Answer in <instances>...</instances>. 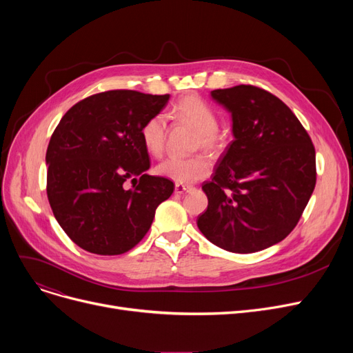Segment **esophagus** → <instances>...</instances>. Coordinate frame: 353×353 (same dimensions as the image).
Segmentation results:
<instances>
[{"instance_id":"obj_1","label":"esophagus","mask_w":353,"mask_h":353,"mask_svg":"<svg viewBox=\"0 0 353 353\" xmlns=\"http://www.w3.org/2000/svg\"><path fill=\"white\" fill-rule=\"evenodd\" d=\"M192 188L190 186H186V184H176L174 186V192L177 193V194H183V193H186V192H189Z\"/></svg>"}]
</instances>
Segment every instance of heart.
<instances>
[{
  "label": "heart",
  "mask_w": 353,
  "mask_h": 353,
  "mask_svg": "<svg viewBox=\"0 0 353 353\" xmlns=\"http://www.w3.org/2000/svg\"><path fill=\"white\" fill-rule=\"evenodd\" d=\"M173 116L196 130L197 148L201 147L203 150L213 152L220 145L221 139L217 133L219 119L214 108L205 100L196 96L184 97L173 107ZM140 134L145 150L153 156H160L165 143L164 116H152L143 124ZM156 172L159 176L179 184H192L210 173V163L205 157H169L157 164Z\"/></svg>",
  "instance_id": "b5f03b06"
}]
</instances>
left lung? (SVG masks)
I'll use <instances>...</instances> for the list:
<instances>
[{"mask_svg":"<svg viewBox=\"0 0 353 353\" xmlns=\"http://www.w3.org/2000/svg\"><path fill=\"white\" fill-rule=\"evenodd\" d=\"M232 116L234 140L203 183L209 205L197 226L233 253L268 249L294 229L316 184V157L292 110L253 85L213 90Z\"/></svg>","mask_w":353,"mask_h":353,"instance_id":"obj_1","label":"left lung"}]
</instances>
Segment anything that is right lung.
<instances>
[{"label":"right lung","mask_w":353,"mask_h":353,"mask_svg":"<svg viewBox=\"0 0 353 353\" xmlns=\"http://www.w3.org/2000/svg\"><path fill=\"white\" fill-rule=\"evenodd\" d=\"M170 96L111 90L72 105L48 143L47 196L59 225L81 249L104 256L133 249L150 229L172 180L148 176L141 127ZM130 178L134 189L122 186Z\"/></svg>","instance_id":"add662e5"}]
</instances>
